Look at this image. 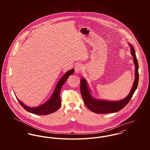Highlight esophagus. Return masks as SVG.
<instances>
[{"mask_svg":"<svg viewBox=\"0 0 150 150\" xmlns=\"http://www.w3.org/2000/svg\"><path fill=\"white\" fill-rule=\"evenodd\" d=\"M74 69L76 73H80L83 69V66L81 64H77L74 67Z\"/></svg>","mask_w":150,"mask_h":150,"instance_id":"obj_1","label":"esophagus"}]
</instances>
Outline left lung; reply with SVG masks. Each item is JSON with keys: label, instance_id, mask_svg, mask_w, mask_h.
Wrapping results in <instances>:
<instances>
[{"label": "left lung", "instance_id": "8db88e82", "mask_svg": "<svg viewBox=\"0 0 150 150\" xmlns=\"http://www.w3.org/2000/svg\"><path fill=\"white\" fill-rule=\"evenodd\" d=\"M129 45L130 48V54L133 57V61L135 67V77L131 90L128 95L126 96V98L117 101H111L96 99L92 95L91 91L88 87V85L86 79L84 77L81 79L80 91L84 100V103L86 106L92 112L98 114H108L112 112H116L120 111L128 103L136 89H137L139 82L138 62L136 58L134 47L130 43H129Z\"/></svg>", "mask_w": 150, "mask_h": 150}]
</instances>
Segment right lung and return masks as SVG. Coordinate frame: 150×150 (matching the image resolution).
Returning <instances> with one entry per match:
<instances>
[{"instance_id": "obj_1", "label": "right lung", "mask_w": 150, "mask_h": 150, "mask_svg": "<svg viewBox=\"0 0 150 150\" xmlns=\"http://www.w3.org/2000/svg\"><path fill=\"white\" fill-rule=\"evenodd\" d=\"M74 71V70L71 69L64 74L58 82L50 98L43 105L38 107H28L17 99L19 103L27 111L36 115H47L54 112L59 108L61 105V99L60 97L61 89L69 76L71 75Z\"/></svg>"}]
</instances>
